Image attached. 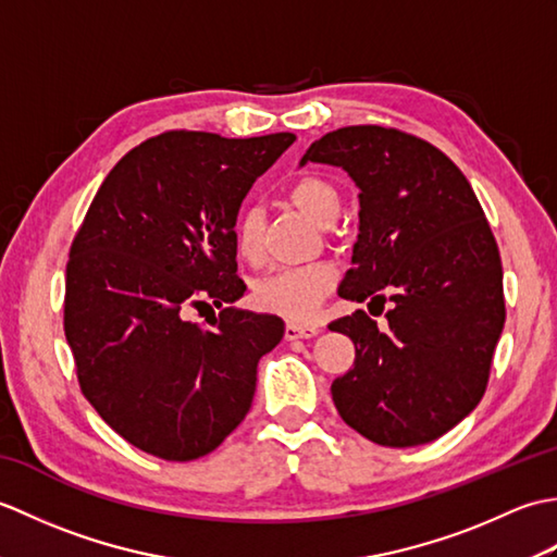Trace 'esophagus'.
<instances>
[{
	"label": "esophagus",
	"mask_w": 557,
	"mask_h": 557,
	"mask_svg": "<svg viewBox=\"0 0 557 557\" xmlns=\"http://www.w3.org/2000/svg\"><path fill=\"white\" fill-rule=\"evenodd\" d=\"M318 333H321V327L318 325H297V323H287L285 327V337L292 342V339H309V337H315Z\"/></svg>",
	"instance_id": "1"
}]
</instances>
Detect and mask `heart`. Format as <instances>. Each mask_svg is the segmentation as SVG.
I'll use <instances>...</instances> for the list:
<instances>
[{
  "label": "heart",
  "mask_w": 557,
  "mask_h": 557,
  "mask_svg": "<svg viewBox=\"0 0 557 557\" xmlns=\"http://www.w3.org/2000/svg\"><path fill=\"white\" fill-rule=\"evenodd\" d=\"M292 203L318 224H333L339 215L337 188L321 176H301L289 188ZM236 256L246 263H258L263 256V218L256 208H246L234 222ZM337 270L325 260L315 263L277 268L260 277L253 287L258 309L287 318L294 323H309L321 309L323 299L335 287Z\"/></svg>",
  "instance_id": "heart-1"
}]
</instances>
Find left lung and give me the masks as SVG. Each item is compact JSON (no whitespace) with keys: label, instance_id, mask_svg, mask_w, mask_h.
I'll return each instance as SVG.
<instances>
[{"label":"left lung","instance_id":"obj_1","mask_svg":"<svg viewBox=\"0 0 557 557\" xmlns=\"http://www.w3.org/2000/svg\"><path fill=\"white\" fill-rule=\"evenodd\" d=\"M306 162L342 168L359 188V236L337 294L377 301V313L393 304L385 330L363 311L330 323L357 347L330 387L339 417L377 445L431 443L476 409L503 335V263L488 220L457 164L397 128H337Z\"/></svg>","mask_w":557,"mask_h":557}]
</instances>
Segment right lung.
Masks as SVG:
<instances>
[{
    "label": "right lung",
    "mask_w": 557,
    "mask_h": 557,
    "mask_svg": "<svg viewBox=\"0 0 557 557\" xmlns=\"http://www.w3.org/2000/svg\"><path fill=\"white\" fill-rule=\"evenodd\" d=\"M297 136L170 132L114 164L71 244L64 333L83 395L148 455L212 453L251 409L277 315L236 309L234 222L248 188ZM218 305L210 329L188 308Z\"/></svg>",
    "instance_id": "1"
}]
</instances>
